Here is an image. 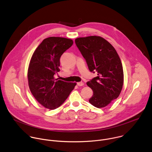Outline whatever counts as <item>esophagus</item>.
I'll return each instance as SVG.
<instances>
[{"label":"esophagus","mask_w":152,"mask_h":152,"mask_svg":"<svg viewBox=\"0 0 152 152\" xmlns=\"http://www.w3.org/2000/svg\"><path fill=\"white\" fill-rule=\"evenodd\" d=\"M77 85L79 86H82L84 85V83L82 82H77Z\"/></svg>","instance_id":"34e87169"}]
</instances>
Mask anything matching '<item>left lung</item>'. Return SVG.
I'll return each mask as SVG.
<instances>
[{
	"label": "left lung",
	"mask_w": 152,
	"mask_h": 152,
	"mask_svg": "<svg viewBox=\"0 0 152 152\" xmlns=\"http://www.w3.org/2000/svg\"><path fill=\"white\" fill-rule=\"evenodd\" d=\"M75 43L89 70L97 72L98 76L86 83L94 92L89 102L104 108L117 99L122 90L124 73L120 58L114 47L99 36L77 38Z\"/></svg>",
	"instance_id": "8db88e82"
}]
</instances>
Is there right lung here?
<instances>
[{
    "instance_id": "1",
    "label": "right lung",
    "mask_w": 152,
    "mask_h": 152,
    "mask_svg": "<svg viewBox=\"0 0 152 152\" xmlns=\"http://www.w3.org/2000/svg\"><path fill=\"white\" fill-rule=\"evenodd\" d=\"M73 44L71 39L51 37L44 39L31 58L28 80L29 89L35 99L50 110L59 107L67 98L76 83L55 79L60 71V59Z\"/></svg>"
}]
</instances>
